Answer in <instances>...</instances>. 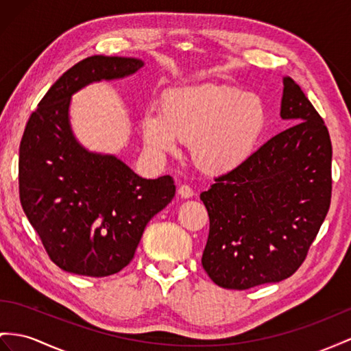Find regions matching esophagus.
I'll use <instances>...</instances> for the list:
<instances>
[{"label": "esophagus", "mask_w": 351, "mask_h": 351, "mask_svg": "<svg viewBox=\"0 0 351 351\" xmlns=\"http://www.w3.org/2000/svg\"><path fill=\"white\" fill-rule=\"evenodd\" d=\"M178 193H179V195L182 197V199H190V197L194 195V190H193L190 185H186V184L179 186L178 188Z\"/></svg>", "instance_id": "34e87169"}]
</instances>
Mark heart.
<instances>
[{"mask_svg": "<svg viewBox=\"0 0 351 351\" xmlns=\"http://www.w3.org/2000/svg\"><path fill=\"white\" fill-rule=\"evenodd\" d=\"M264 124L265 111L256 96L209 84L172 93L166 110L149 108L142 119V134L156 156L175 152L182 139H194L197 163L219 170L249 154Z\"/></svg>", "mask_w": 351, "mask_h": 351, "instance_id": "b5f03b06", "label": "heart"}]
</instances>
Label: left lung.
Returning <instances> with one entry per match:
<instances>
[{"mask_svg":"<svg viewBox=\"0 0 351 351\" xmlns=\"http://www.w3.org/2000/svg\"><path fill=\"white\" fill-rule=\"evenodd\" d=\"M280 132L200 194L209 213L202 264L226 289L282 282L308 255L330 206L332 143L316 108L283 78Z\"/></svg>","mask_w":351,"mask_h":351,"instance_id":"1","label":"left lung"}]
</instances>
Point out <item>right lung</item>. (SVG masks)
I'll list each match as a JSON object with an SVG mask.
<instances>
[{"label": "right lung", "mask_w": 351, "mask_h": 351, "mask_svg": "<svg viewBox=\"0 0 351 351\" xmlns=\"http://www.w3.org/2000/svg\"><path fill=\"white\" fill-rule=\"evenodd\" d=\"M132 58L90 56L40 101L19 147V197L49 258L65 271L106 277L132 263L149 219L175 195L170 176L143 179L114 156L86 151L69 128L73 93L136 73Z\"/></svg>", "instance_id": "1"}]
</instances>
